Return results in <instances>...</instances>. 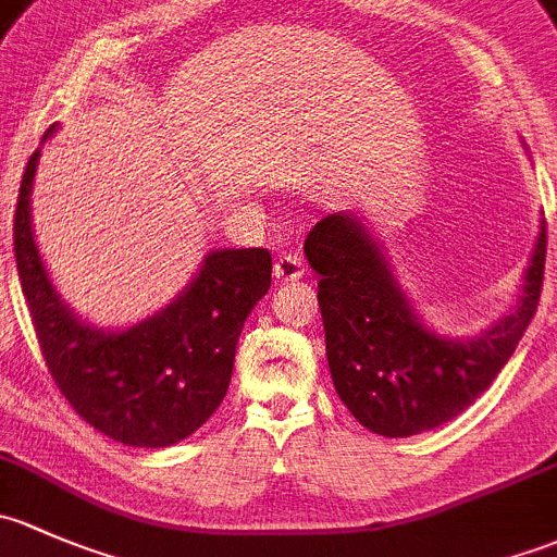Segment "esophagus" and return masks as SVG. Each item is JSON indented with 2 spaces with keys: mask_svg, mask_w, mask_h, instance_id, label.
Returning a JSON list of instances; mask_svg holds the SVG:
<instances>
[{
  "mask_svg": "<svg viewBox=\"0 0 557 557\" xmlns=\"http://www.w3.org/2000/svg\"><path fill=\"white\" fill-rule=\"evenodd\" d=\"M273 276L278 281H297L306 276V265L297 255H278L276 257V265H273Z\"/></svg>",
  "mask_w": 557,
  "mask_h": 557,
  "instance_id": "esophagus-1",
  "label": "esophagus"
}]
</instances>
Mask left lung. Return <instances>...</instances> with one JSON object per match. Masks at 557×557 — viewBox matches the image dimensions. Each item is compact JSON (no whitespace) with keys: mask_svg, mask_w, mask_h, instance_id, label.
I'll return each mask as SVG.
<instances>
[{"mask_svg":"<svg viewBox=\"0 0 557 557\" xmlns=\"http://www.w3.org/2000/svg\"><path fill=\"white\" fill-rule=\"evenodd\" d=\"M306 257L319 273L326 362L343 405L370 432L410 437L467 410L515 354L542 295L547 222L518 306L472 341L437 337L418 321L375 240L346 211L311 227Z\"/></svg>","mask_w":557,"mask_h":557,"instance_id":"obj_1","label":"left lung"}]
</instances>
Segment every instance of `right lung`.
<instances>
[{"mask_svg":"<svg viewBox=\"0 0 557 557\" xmlns=\"http://www.w3.org/2000/svg\"><path fill=\"white\" fill-rule=\"evenodd\" d=\"M37 158L39 150L23 171L13 244L23 297L55 386L90 426L123 445L165 448L190 437L225 399L244 321L271 286V251H211L165 311L125 332L94 330L55 295L34 244L28 193Z\"/></svg>","mask_w":557,"mask_h":557,"instance_id":"right-lung-1","label":"right lung"}]
</instances>
